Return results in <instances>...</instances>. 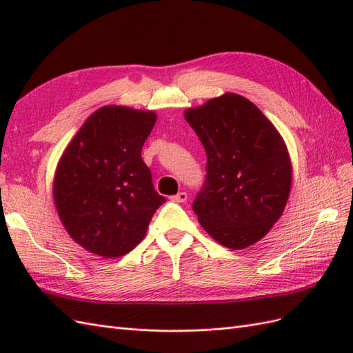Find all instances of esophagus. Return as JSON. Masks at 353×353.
<instances>
[{"label":"esophagus","mask_w":353,"mask_h":353,"mask_svg":"<svg viewBox=\"0 0 353 353\" xmlns=\"http://www.w3.org/2000/svg\"><path fill=\"white\" fill-rule=\"evenodd\" d=\"M171 200L172 201H177V203H183V201L188 200V194H186V192H179V194H176V196H172Z\"/></svg>","instance_id":"esophagus-1"}]
</instances>
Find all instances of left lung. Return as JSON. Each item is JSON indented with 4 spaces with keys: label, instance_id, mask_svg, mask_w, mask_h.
<instances>
[{
    "label": "left lung",
    "instance_id": "obj_1",
    "mask_svg": "<svg viewBox=\"0 0 353 353\" xmlns=\"http://www.w3.org/2000/svg\"><path fill=\"white\" fill-rule=\"evenodd\" d=\"M183 115L208 156L206 183L192 205L201 228L232 250L258 243L281 219L291 191L292 165L281 133L234 92Z\"/></svg>",
    "mask_w": 353,
    "mask_h": 353
}]
</instances>
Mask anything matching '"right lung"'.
<instances>
[{
  "instance_id": "right-lung-1",
  "label": "right lung",
  "mask_w": 353,
  "mask_h": 353,
  "mask_svg": "<svg viewBox=\"0 0 353 353\" xmlns=\"http://www.w3.org/2000/svg\"><path fill=\"white\" fill-rule=\"evenodd\" d=\"M154 110L97 109L57 162L52 199L65 230L89 253L118 258L145 236L165 199L153 188L141 150Z\"/></svg>"
}]
</instances>
